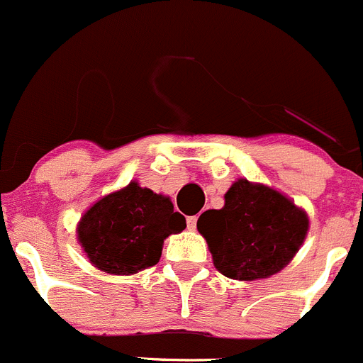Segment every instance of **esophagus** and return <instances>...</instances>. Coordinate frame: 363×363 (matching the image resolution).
I'll return each mask as SVG.
<instances>
[{
  "mask_svg": "<svg viewBox=\"0 0 363 363\" xmlns=\"http://www.w3.org/2000/svg\"><path fill=\"white\" fill-rule=\"evenodd\" d=\"M186 228H189L190 231H196V228H197V217H196V215H192V217H186Z\"/></svg>",
  "mask_w": 363,
  "mask_h": 363,
  "instance_id": "esophagus-1",
  "label": "esophagus"
}]
</instances>
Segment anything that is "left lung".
<instances>
[{
	"label": "left lung",
	"mask_w": 363,
	"mask_h": 363,
	"mask_svg": "<svg viewBox=\"0 0 363 363\" xmlns=\"http://www.w3.org/2000/svg\"><path fill=\"white\" fill-rule=\"evenodd\" d=\"M222 210H208L197 220L213 264L222 275L254 281L277 274L298 252L308 218L293 201L264 185L233 183Z\"/></svg>",
	"instance_id": "obj_1"
}]
</instances>
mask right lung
Masks as SVG:
<instances>
[{
    "label": "right lung",
    "instance_id": "1",
    "mask_svg": "<svg viewBox=\"0 0 363 363\" xmlns=\"http://www.w3.org/2000/svg\"><path fill=\"white\" fill-rule=\"evenodd\" d=\"M186 228L169 197L128 183L93 204L79 222V242L102 272L130 275L159 263L162 243Z\"/></svg>",
    "mask_w": 363,
    "mask_h": 363
}]
</instances>
